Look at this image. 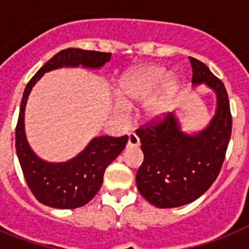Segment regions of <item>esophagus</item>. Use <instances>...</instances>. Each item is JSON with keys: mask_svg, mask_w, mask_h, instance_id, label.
Listing matches in <instances>:
<instances>
[{"mask_svg": "<svg viewBox=\"0 0 249 249\" xmlns=\"http://www.w3.org/2000/svg\"><path fill=\"white\" fill-rule=\"evenodd\" d=\"M140 146V138L137 137L136 133H129L128 147H138Z\"/></svg>", "mask_w": 249, "mask_h": 249, "instance_id": "esophagus-1", "label": "esophagus"}]
</instances>
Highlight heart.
<instances>
[{"mask_svg":"<svg viewBox=\"0 0 249 249\" xmlns=\"http://www.w3.org/2000/svg\"><path fill=\"white\" fill-rule=\"evenodd\" d=\"M160 64L138 66L121 76L117 84V95L113 101V112L119 119H126L130 106L142 103V117L147 123H158L168 112L170 103L179 89L177 76L170 75Z\"/></svg>","mask_w":249,"mask_h":249,"instance_id":"heart-1","label":"heart"}]
</instances>
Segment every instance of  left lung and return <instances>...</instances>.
I'll use <instances>...</instances> for the list:
<instances>
[{"mask_svg": "<svg viewBox=\"0 0 249 249\" xmlns=\"http://www.w3.org/2000/svg\"><path fill=\"white\" fill-rule=\"evenodd\" d=\"M193 86L216 94V111L208 125L187 133L174 112L137 130L143 163L137 172L141 195L158 208H176L200 197L216 181L231 136V113L225 85L204 63L190 56Z\"/></svg>", "mask_w": 249, "mask_h": 249, "instance_id": "1", "label": "left lung"}]
</instances>
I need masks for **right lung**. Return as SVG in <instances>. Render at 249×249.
<instances>
[{
  "label": "right lung",
  "mask_w": 249,
  "mask_h": 249,
  "mask_svg": "<svg viewBox=\"0 0 249 249\" xmlns=\"http://www.w3.org/2000/svg\"><path fill=\"white\" fill-rule=\"evenodd\" d=\"M109 59V53L66 49L46 62L25 86L15 130V147L27 185L35 197L44 205L56 209H75L89 203L101 189L106 168L125 148L128 136L119 138L94 137L83 151L62 163H50L41 159L29 146L25 136V106L31 90L46 72L80 66L99 70Z\"/></svg>",
  "instance_id": "right-lung-1"
}]
</instances>
